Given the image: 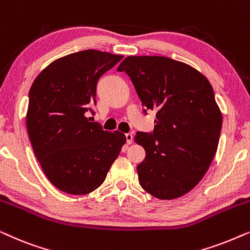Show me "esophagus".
Instances as JSON below:
<instances>
[{"instance_id": "obj_1", "label": "esophagus", "mask_w": 250, "mask_h": 250, "mask_svg": "<svg viewBox=\"0 0 250 250\" xmlns=\"http://www.w3.org/2000/svg\"><path fill=\"white\" fill-rule=\"evenodd\" d=\"M125 136H126V142H127V145H132L133 134H131V133H127V134H125Z\"/></svg>"}]
</instances>
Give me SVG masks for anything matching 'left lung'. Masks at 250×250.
<instances>
[{"instance_id": "left-lung-1", "label": "left lung", "mask_w": 250, "mask_h": 250, "mask_svg": "<svg viewBox=\"0 0 250 250\" xmlns=\"http://www.w3.org/2000/svg\"><path fill=\"white\" fill-rule=\"evenodd\" d=\"M131 78L142 105L156 110L152 133L138 132L146 150L139 183L158 199H175L192 190L217 150L222 114L206 77L167 57H127L117 68Z\"/></svg>"}]
</instances>
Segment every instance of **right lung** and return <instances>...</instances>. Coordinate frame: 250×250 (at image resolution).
<instances>
[{"instance_id": "1", "label": "right lung", "mask_w": 250, "mask_h": 250, "mask_svg": "<svg viewBox=\"0 0 250 250\" xmlns=\"http://www.w3.org/2000/svg\"><path fill=\"white\" fill-rule=\"evenodd\" d=\"M122 59L97 50L71 53L50 63L30 87V143L47 179L63 192L86 194L100 187L125 145L123 133L104 131L86 117L94 114L98 81Z\"/></svg>"}]
</instances>
